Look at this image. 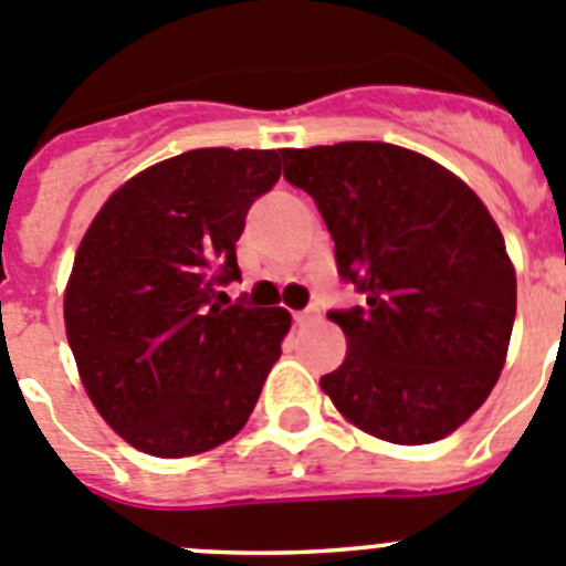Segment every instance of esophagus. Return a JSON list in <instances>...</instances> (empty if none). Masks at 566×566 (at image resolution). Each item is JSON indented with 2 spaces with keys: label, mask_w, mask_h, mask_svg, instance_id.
<instances>
[{
  "label": "esophagus",
  "mask_w": 566,
  "mask_h": 566,
  "mask_svg": "<svg viewBox=\"0 0 566 566\" xmlns=\"http://www.w3.org/2000/svg\"><path fill=\"white\" fill-rule=\"evenodd\" d=\"M293 318H295V324H313V321H318V318H321L318 304H310L307 310H302V313H295Z\"/></svg>",
  "instance_id": "34e87169"
}]
</instances>
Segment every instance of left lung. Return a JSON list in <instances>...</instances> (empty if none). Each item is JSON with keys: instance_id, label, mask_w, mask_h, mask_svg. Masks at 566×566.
I'll use <instances>...</instances> for the list:
<instances>
[{"instance_id": "1", "label": "left lung", "mask_w": 566, "mask_h": 566, "mask_svg": "<svg viewBox=\"0 0 566 566\" xmlns=\"http://www.w3.org/2000/svg\"><path fill=\"white\" fill-rule=\"evenodd\" d=\"M284 180L318 206L340 282L358 307L329 310L346 358L321 378L335 409L397 446L448 437L505 366L516 273L471 188L391 144L284 149Z\"/></svg>"}]
</instances>
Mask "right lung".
<instances>
[{"mask_svg":"<svg viewBox=\"0 0 566 566\" xmlns=\"http://www.w3.org/2000/svg\"><path fill=\"white\" fill-rule=\"evenodd\" d=\"M282 151L195 149L120 186L75 253L64 324L112 429L151 457L231 440L282 355L290 313L217 304L239 282L237 239L282 175Z\"/></svg>","mask_w":566,"mask_h":566,"instance_id":"right-lung-1","label":"right lung"}]
</instances>
